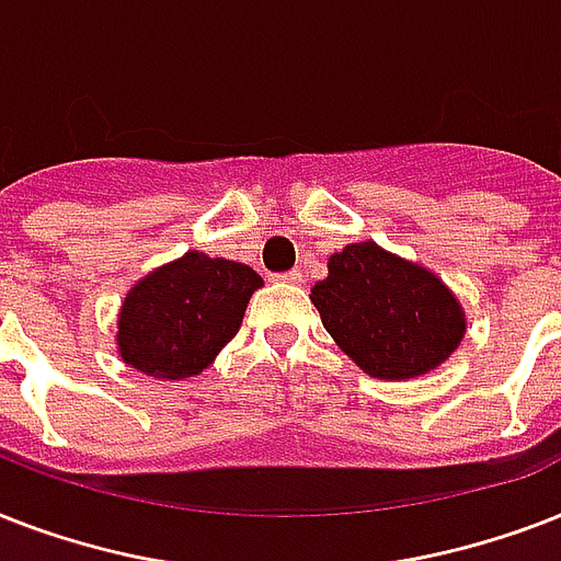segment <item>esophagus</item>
<instances>
[{
	"mask_svg": "<svg viewBox=\"0 0 561 561\" xmlns=\"http://www.w3.org/2000/svg\"><path fill=\"white\" fill-rule=\"evenodd\" d=\"M279 282H288V285H302V271H288L276 276Z\"/></svg>",
	"mask_w": 561,
	"mask_h": 561,
	"instance_id": "obj_1",
	"label": "esophagus"
}]
</instances>
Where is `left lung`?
<instances>
[{"label": "left lung", "mask_w": 561, "mask_h": 561, "mask_svg": "<svg viewBox=\"0 0 561 561\" xmlns=\"http://www.w3.org/2000/svg\"><path fill=\"white\" fill-rule=\"evenodd\" d=\"M325 332L381 381H410L451 358L466 337L460 299L434 271L375 241L329 255V276L311 288Z\"/></svg>", "instance_id": "obj_1"}]
</instances>
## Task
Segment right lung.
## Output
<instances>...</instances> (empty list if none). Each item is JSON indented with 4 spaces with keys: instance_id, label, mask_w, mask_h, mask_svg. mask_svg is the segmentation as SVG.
<instances>
[{
    "instance_id": "right-lung-1",
    "label": "right lung",
    "mask_w": 561,
    "mask_h": 561,
    "mask_svg": "<svg viewBox=\"0 0 561 561\" xmlns=\"http://www.w3.org/2000/svg\"><path fill=\"white\" fill-rule=\"evenodd\" d=\"M262 285L253 267L201 250L153 267L118 308V358L160 381L201 375L236 337Z\"/></svg>"
}]
</instances>
